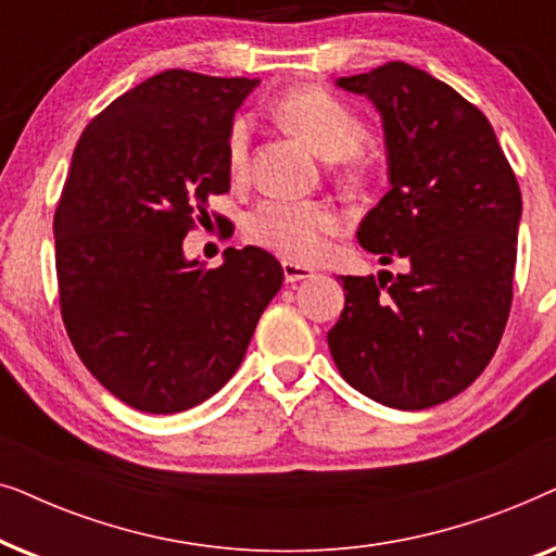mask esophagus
<instances>
[{
  "instance_id": "1",
  "label": "esophagus",
  "mask_w": 556,
  "mask_h": 556,
  "mask_svg": "<svg viewBox=\"0 0 556 556\" xmlns=\"http://www.w3.org/2000/svg\"><path fill=\"white\" fill-rule=\"evenodd\" d=\"M311 276H314V270L306 268V265L283 261V278H286V283H295V280H306Z\"/></svg>"
}]
</instances>
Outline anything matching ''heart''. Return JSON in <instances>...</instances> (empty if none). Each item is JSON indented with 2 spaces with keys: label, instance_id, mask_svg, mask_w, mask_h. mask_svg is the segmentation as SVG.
Returning a JSON list of instances; mask_svg holds the SVG:
<instances>
[{
  "label": "heart",
  "instance_id": "obj_1",
  "mask_svg": "<svg viewBox=\"0 0 556 556\" xmlns=\"http://www.w3.org/2000/svg\"><path fill=\"white\" fill-rule=\"evenodd\" d=\"M276 118L306 139L326 159H346L349 174L359 177L362 162L356 149L362 147L367 126L344 98L326 88L303 86L278 98ZM253 124L238 116L225 134V166L232 185H242L250 172ZM341 219L329 202L318 200H265L245 219V238L288 261L308 263L321 255L326 238L339 230Z\"/></svg>",
  "mask_w": 556,
  "mask_h": 556
}]
</instances>
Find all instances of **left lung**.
I'll use <instances>...</instances> for the list:
<instances>
[{
    "mask_svg": "<svg viewBox=\"0 0 556 556\" xmlns=\"http://www.w3.org/2000/svg\"><path fill=\"white\" fill-rule=\"evenodd\" d=\"M339 86L382 113L390 181L359 245L407 273L341 276L329 331L354 390L394 409L455 397L485 369L514 299L521 189L489 118L447 83L384 63Z\"/></svg>",
    "mask_w": 556,
    "mask_h": 556,
    "instance_id": "obj_1",
    "label": "left lung"
}]
</instances>
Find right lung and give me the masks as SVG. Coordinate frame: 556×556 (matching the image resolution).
<instances>
[{
    "label": "right lung",
    "instance_id": "right-lung-1",
    "mask_svg": "<svg viewBox=\"0 0 556 556\" xmlns=\"http://www.w3.org/2000/svg\"><path fill=\"white\" fill-rule=\"evenodd\" d=\"M255 86L174 67L105 105L75 143L55 210L60 316L90 375L141 413L212 397L283 286L261 248H227L210 270L181 253L210 223V197L230 192L225 134Z\"/></svg>",
    "mask_w": 556,
    "mask_h": 556
}]
</instances>
